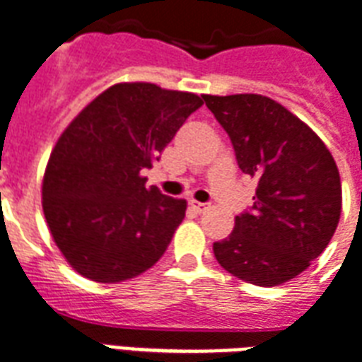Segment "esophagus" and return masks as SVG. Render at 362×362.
Listing matches in <instances>:
<instances>
[{"mask_svg":"<svg viewBox=\"0 0 362 362\" xmlns=\"http://www.w3.org/2000/svg\"><path fill=\"white\" fill-rule=\"evenodd\" d=\"M189 205H192L193 211H197V212H206L209 209H211V205H206V203H199V201H195V199L189 201Z\"/></svg>","mask_w":362,"mask_h":362,"instance_id":"obj_1","label":"esophagus"}]
</instances>
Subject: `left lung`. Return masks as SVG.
Segmentation results:
<instances>
[{
    "label": "left lung",
    "instance_id": "obj_1",
    "mask_svg": "<svg viewBox=\"0 0 362 362\" xmlns=\"http://www.w3.org/2000/svg\"><path fill=\"white\" fill-rule=\"evenodd\" d=\"M230 134L237 165L258 180L252 212L212 245L226 272L277 286L305 272L334 235L341 182L321 138L279 102L262 95H203Z\"/></svg>",
    "mask_w": 362,
    "mask_h": 362
}]
</instances>
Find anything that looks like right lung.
<instances>
[{"label": "right lung", "instance_id": "add662e5", "mask_svg": "<svg viewBox=\"0 0 362 362\" xmlns=\"http://www.w3.org/2000/svg\"><path fill=\"white\" fill-rule=\"evenodd\" d=\"M201 104V96L156 83H115L60 134L41 205L52 241L79 275L121 283L165 255L187 203L146 187L142 170Z\"/></svg>", "mask_w": 362, "mask_h": 362}]
</instances>
